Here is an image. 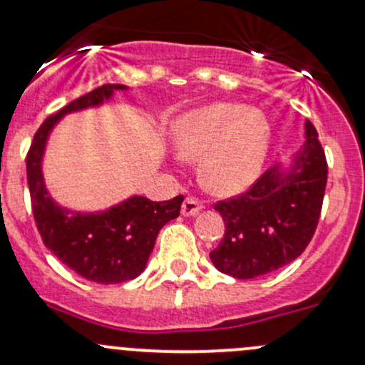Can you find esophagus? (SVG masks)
<instances>
[{
	"instance_id": "1",
	"label": "esophagus",
	"mask_w": 365,
	"mask_h": 365,
	"mask_svg": "<svg viewBox=\"0 0 365 365\" xmlns=\"http://www.w3.org/2000/svg\"><path fill=\"white\" fill-rule=\"evenodd\" d=\"M202 210V204L195 197H187L182 204V215L183 216H195Z\"/></svg>"
}]
</instances>
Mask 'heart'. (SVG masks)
Wrapping results in <instances>:
<instances>
[{
    "label": "heart",
    "mask_w": 365,
    "mask_h": 365,
    "mask_svg": "<svg viewBox=\"0 0 365 365\" xmlns=\"http://www.w3.org/2000/svg\"><path fill=\"white\" fill-rule=\"evenodd\" d=\"M170 140L180 158H199L204 189L232 197L262 176L274 130L263 110L241 102H215L180 114L171 123Z\"/></svg>",
    "instance_id": "1"
}]
</instances>
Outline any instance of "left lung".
<instances>
[{
  "label": "left lung",
  "instance_id": "left-lung-1",
  "mask_svg": "<svg viewBox=\"0 0 365 365\" xmlns=\"http://www.w3.org/2000/svg\"><path fill=\"white\" fill-rule=\"evenodd\" d=\"M326 183V155L317 130L305 121V143L289 161L270 168L246 194L215 206L225 235L210 253L213 265L235 279H255L298 258L317 228Z\"/></svg>",
  "mask_w": 365,
  "mask_h": 365
}]
</instances>
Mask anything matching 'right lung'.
I'll list each match as a JSON object with an SVG mask.
<instances>
[{"mask_svg": "<svg viewBox=\"0 0 365 365\" xmlns=\"http://www.w3.org/2000/svg\"><path fill=\"white\" fill-rule=\"evenodd\" d=\"M124 85H103L50 115L36 131L27 154V183L36 225L43 242L63 265L98 284H119L145 270L159 230L180 215L183 195L154 202L131 195L100 211H76L51 197L43 175L46 143L55 126L72 112L95 109L114 97Z\"/></svg>", "mask_w": 365, "mask_h": 365, "instance_id": "1", "label": "right lung"}]
</instances>
